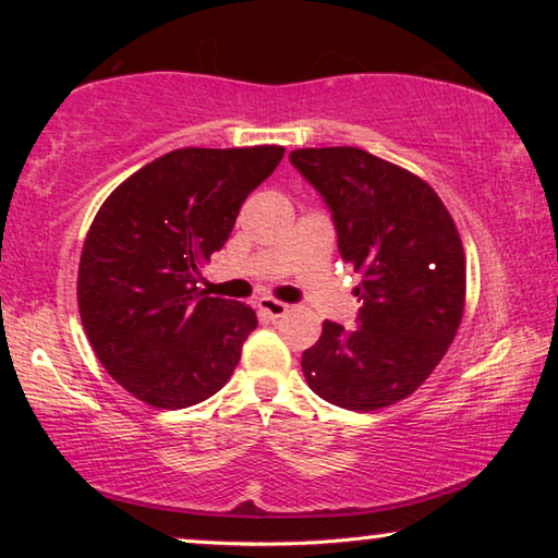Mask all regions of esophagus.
Instances as JSON below:
<instances>
[{
	"label": "esophagus",
	"mask_w": 558,
	"mask_h": 558,
	"mask_svg": "<svg viewBox=\"0 0 558 558\" xmlns=\"http://www.w3.org/2000/svg\"><path fill=\"white\" fill-rule=\"evenodd\" d=\"M258 313L263 317H268V319H278V317L288 313V305H286V302L276 300V298H260L258 300Z\"/></svg>",
	"instance_id": "esophagus-1"
}]
</instances>
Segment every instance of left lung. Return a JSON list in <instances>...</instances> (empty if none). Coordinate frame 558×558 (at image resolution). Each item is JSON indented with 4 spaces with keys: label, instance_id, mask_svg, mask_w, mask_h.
Here are the masks:
<instances>
[{
    "label": "left lung",
    "instance_id": "8db88e82",
    "mask_svg": "<svg viewBox=\"0 0 558 558\" xmlns=\"http://www.w3.org/2000/svg\"><path fill=\"white\" fill-rule=\"evenodd\" d=\"M290 162L325 196L364 300L356 329L325 319L305 349L310 389L362 413L409 399L446 356L465 310L456 221L428 182L366 149H292Z\"/></svg>",
    "mask_w": 558,
    "mask_h": 558
}]
</instances>
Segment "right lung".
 Wrapping results in <instances>:
<instances>
[{
  "instance_id": "add662e5",
  "label": "right lung",
  "mask_w": 558,
  "mask_h": 558,
  "mask_svg": "<svg viewBox=\"0 0 558 558\" xmlns=\"http://www.w3.org/2000/svg\"><path fill=\"white\" fill-rule=\"evenodd\" d=\"M286 147H184L130 174L93 219L78 313L122 389L155 409L202 403L231 379L256 310L196 288L253 189Z\"/></svg>"
}]
</instances>
